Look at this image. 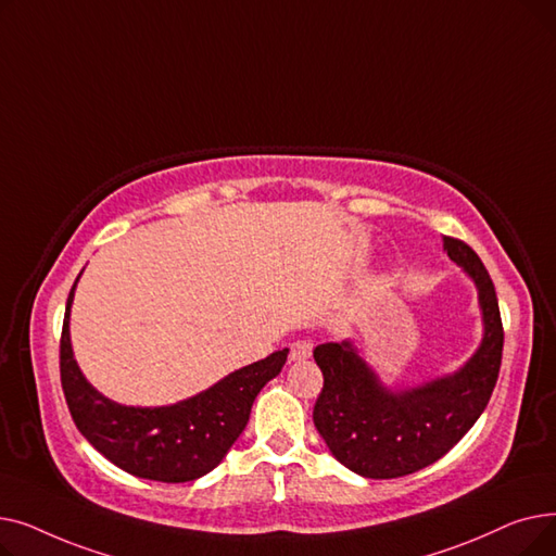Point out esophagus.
I'll return each instance as SVG.
<instances>
[{
	"instance_id": "1",
	"label": "esophagus",
	"mask_w": 556,
	"mask_h": 556,
	"mask_svg": "<svg viewBox=\"0 0 556 556\" xmlns=\"http://www.w3.org/2000/svg\"><path fill=\"white\" fill-rule=\"evenodd\" d=\"M313 354V342L311 340H295L290 344V361H306Z\"/></svg>"
}]
</instances>
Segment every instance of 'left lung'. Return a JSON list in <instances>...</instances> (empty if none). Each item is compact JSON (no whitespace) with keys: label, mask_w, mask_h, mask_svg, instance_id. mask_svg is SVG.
<instances>
[{"label":"left lung","mask_w":556,"mask_h":556,"mask_svg":"<svg viewBox=\"0 0 556 556\" xmlns=\"http://www.w3.org/2000/svg\"><path fill=\"white\" fill-rule=\"evenodd\" d=\"M444 250L476 281L484 323L482 344L459 371L392 392L352 342L313 349L325 376L313 424L333 457L363 478H403L444 457L484 413L498 381L505 331L493 281L464 241L444 237Z\"/></svg>","instance_id":"8db88e82"}]
</instances>
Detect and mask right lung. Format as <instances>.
<instances>
[{"label":"right lung","instance_id":"add662e5","mask_svg":"<svg viewBox=\"0 0 556 556\" xmlns=\"http://www.w3.org/2000/svg\"><path fill=\"white\" fill-rule=\"evenodd\" d=\"M74 288L76 283L70 290L61 336V383L80 434L114 466L137 478L191 482L216 469L248 426L256 394L281 371L288 349L231 371L210 390L175 405H119L87 383L74 361L70 342Z\"/></svg>","mask_w":556,"mask_h":556}]
</instances>
